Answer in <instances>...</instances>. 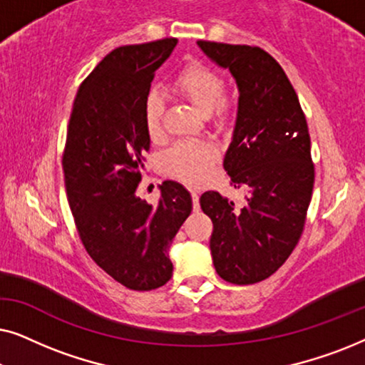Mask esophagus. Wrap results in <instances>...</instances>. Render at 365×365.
Returning a JSON list of instances; mask_svg holds the SVG:
<instances>
[{"label":"esophagus","mask_w":365,"mask_h":365,"mask_svg":"<svg viewBox=\"0 0 365 365\" xmlns=\"http://www.w3.org/2000/svg\"><path fill=\"white\" fill-rule=\"evenodd\" d=\"M192 196V206H194V211H199V194L196 191L191 192Z\"/></svg>","instance_id":"esophagus-1"}]
</instances>
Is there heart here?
I'll list each match as a JSON object with an SVG mask.
<instances>
[{
    "label": "heart",
    "mask_w": 365,
    "mask_h": 365,
    "mask_svg": "<svg viewBox=\"0 0 365 365\" xmlns=\"http://www.w3.org/2000/svg\"><path fill=\"white\" fill-rule=\"evenodd\" d=\"M174 91L199 113L209 116L216 128H224L234 113V99L224 94L222 76L201 63L189 64L174 81ZM163 98L151 93L144 101V124L153 141L164 136ZM217 151L209 143H181L166 156V166L174 178L187 184H199L207 178Z\"/></svg>",
    "instance_id": "b5f03b06"
}]
</instances>
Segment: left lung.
Listing matches in <instances>:
<instances>
[{
	"mask_svg": "<svg viewBox=\"0 0 365 365\" xmlns=\"http://www.w3.org/2000/svg\"><path fill=\"white\" fill-rule=\"evenodd\" d=\"M237 84V116L224 156L234 187L247 191L241 209L216 191L199 202L212 221L216 272L232 284H256L286 262L311 204L314 164L306 116L284 69L246 44L197 41Z\"/></svg>",
	"mask_w": 365,
	"mask_h": 365,
	"instance_id": "obj_1",
	"label": "left lung"
}]
</instances>
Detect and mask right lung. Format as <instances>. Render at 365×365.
Here are the masks:
<instances>
[{
    "label": "right lung",
    "mask_w": 365,
    "mask_h": 365,
    "mask_svg": "<svg viewBox=\"0 0 365 365\" xmlns=\"http://www.w3.org/2000/svg\"><path fill=\"white\" fill-rule=\"evenodd\" d=\"M176 44L168 38L106 54L79 86L68 124L63 173L79 237L93 261L133 291L171 279L168 249L192 211L176 181L159 186L156 204L136 196L151 148L144 101Z\"/></svg>",
    "instance_id": "add662e5"
}]
</instances>
